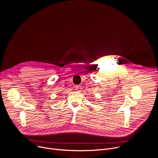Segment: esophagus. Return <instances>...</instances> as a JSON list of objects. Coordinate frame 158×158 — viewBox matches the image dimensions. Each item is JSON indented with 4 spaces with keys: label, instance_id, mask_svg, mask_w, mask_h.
Instances as JSON below:
<instances>
[{
    "label": "esophagus",
    "instance_id": "1",
    "mask_svg": "<svg viewBox=\"0 0 158 158\" xmlns=\"http://www.w3.org/2000/svg\"><path fill=\"white\" fill-rule=\"evenodd\" d=\"M75 88H76V91H81V90L82 89V87L81 85H77Z\"/></svg>",
    "mask_w": 158,
    "mask_h": 158
}]
</instances>
